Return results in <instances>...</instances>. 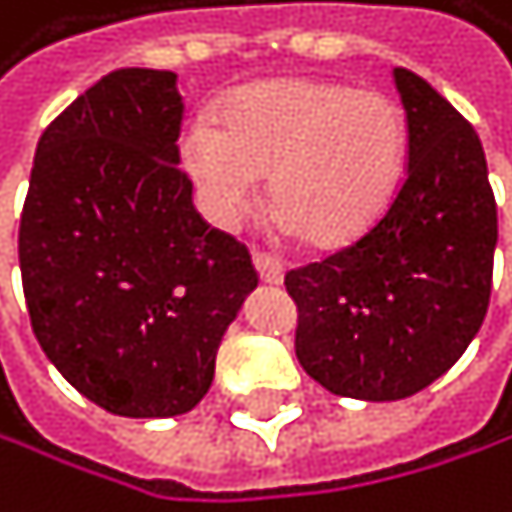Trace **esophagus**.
<instances>
[{"mask_svg": "<svg viewBox=\"0 0 512 512\" xmlns=\"http://www.w3.org/2000/svg\"><path fill=\"white\" fill-rule=\"evenodd\" d=\"M254 267H258V277L267 286H280L283 283V264L267 251H254Z\"/></svg>", "mask_w": 512, "mask_h": 512, "instance_id": "1", "label": "esophagus"}]
</instances>
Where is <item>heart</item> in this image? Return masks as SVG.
Segmentation results:
<instances>
[{
    "instance_id": "heart-1",
    "label": "heart",
    "mask_w": 512,
    "mask_h": 512,
    "mask_svg": "<svg viewBox=\"0 0 512 512\" xmlns=\"http://www.w3.org/2000/svg\"><path fill=\"white\" fill-rule=\"evenodd\" d=\"M406 150V112L390 94L280 78L235 90L220 122L194 116L179 163L217 226L245 217L270 172L277 217L308 245H343L390 201Z\"/></svg>"
}]
</instances>
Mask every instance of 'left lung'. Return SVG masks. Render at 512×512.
I'll list each match as a JSON object with an SVG mask.
<instances>
[{
    "mask_svg": "<svg viewBox=\"0 0 512 512\" xmlns=\"http://www.w3.org/2000/svg\"><path fill=\"white\" fill-rule=\"evenodd\" d=\"M409 166L384 217L321 264L286 273L295 355L336 396L393 403L447 374L482 330L497 204L475 128L409 68H393Z\"/></svg>",
    "mask_w": 512,
    "mask_h": 512,
    "instance_id": "left-lung-1",
    "label": "left lung"
}]
</instances>
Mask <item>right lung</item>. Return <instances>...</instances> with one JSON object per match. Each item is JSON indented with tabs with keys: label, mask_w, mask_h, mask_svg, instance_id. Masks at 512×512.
<instances>
[{
	"label": "right lung",
	"mask_w": 512,
	"mask_h": 512,
	"mask_svg": "<svg viewBox=\"0 0 512 512\" xmlns=\"http://www.w3.org/2000/svg\"><path fill=\"white\" fill-rule=\"evenodd\" d=\"M176 71H109L43 131L18 261L46 359L90 403L172 418L213 384L223 333L258 286L179 169Z\"/></svg>",
	"instance_id": "1"
}]
</instances>
